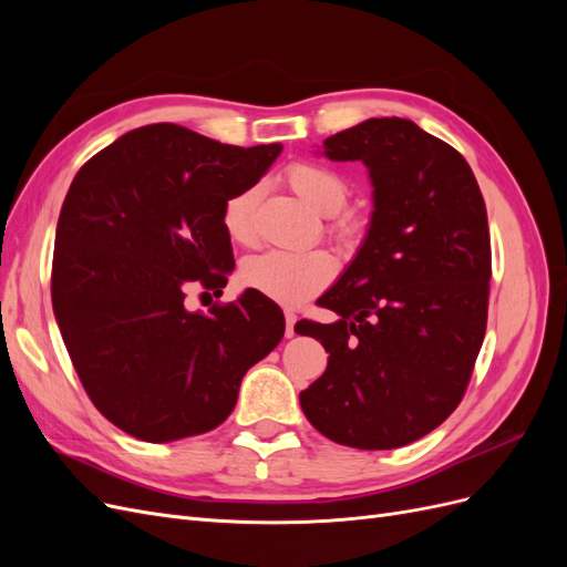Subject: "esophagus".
I'll return each instance as SVG.
<instances>
[{
    "label": "esophagus",
    "instance_id": "esophagus-1",
    "mask_svg": "<svg viewBox=\"0 0 567 567\" xmlns=\"http://www.w3.org/2000/svg\"><path fill=\"white\" fill-rule=\"evenodd\" d=\"M284 317H286V338H293L296 336V321H298V317L293 315V312H284Z\"/></svg>",
    "mask_w": 567,
    "mask_h": 567
}]
</instances>
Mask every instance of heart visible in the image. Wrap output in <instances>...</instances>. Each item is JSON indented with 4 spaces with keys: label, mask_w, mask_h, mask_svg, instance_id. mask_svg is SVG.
I'll use <instances>...</instances> for the list:
<instances>
[{
    "label": "heart",
    "mask_w": 567,
    "mask_h": 567,
    "mask_svg": "<svg viewBox=\"0 0 567 567\" xmlns=\"http://www.w3.org/2000/svg\"><path fill=\"white\" fill-rule=\"evenodd\" d=\"M286 184L321 215H329V231L338 244L350 246L359 236V221L340 213L350 198V184L333 167L300 161L286 167ZM260 203V184H248L231 194L221 208V227L234 244L255 241V213ZM336 277V260L329 250H267L244 262L241 279L248 288L281 305H302L315 298Z\"/></svg>",
    "instance_id": "1"
}]
</instances>
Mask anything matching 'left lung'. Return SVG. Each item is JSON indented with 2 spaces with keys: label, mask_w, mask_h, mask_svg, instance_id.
<instances>
[{
  "label": "left lung",
  "mask_w": 567,
  "mask_h": 567,
  "mask_svg": "<svg viewBox=\"0 0 567 567\" xmlns=\"http://www.w3.org/2000/svg\"><path fill=\"white\" fill-rule=\"evenodd\" d=\"M323 153L369 167L375 210L364 246L319 298L340 319L302 323L329 364L300 406L346 447H404L468 388L487 329V208L466 158L411 120H364Z\"/></svg>",
  "instance_id": "left-lung-1"
}]
</instances>
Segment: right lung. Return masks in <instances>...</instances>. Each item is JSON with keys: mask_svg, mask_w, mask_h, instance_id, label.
Segmentation results:
<instances>
[{"mask_svg": "<svg viewBox=\"0 0 567 567\" xmlns=\"http://www.w3.org/2000/svg\"><path fill=\"white\" fill-rule=\"evenodd\" d=\"M281 144L229 146L173 123L120 136L68 188L51 302L92 404L144 442L208 433L246 371L279 346L284 315L257 290L188 312L186 288L221 293L234 267L221 208Z\"/></svg>", "mask_w": 567, "mask_h": 567, "instance_id": "add662e5", "label": "right lung"}]
</instances>
